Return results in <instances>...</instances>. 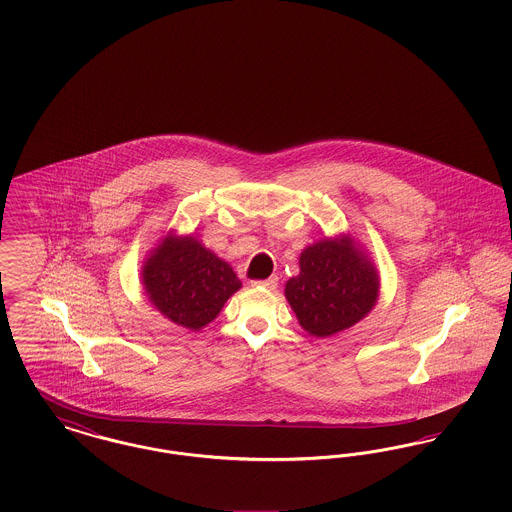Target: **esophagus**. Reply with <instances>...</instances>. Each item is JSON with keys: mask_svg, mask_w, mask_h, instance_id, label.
I'll return each mask as SVG.
<instances>
[{"mask_svg": "<svg viewBox=\"0 0 512 512\" xmlns=\"http://www.w3.org/2000/svg\"><path fill=\"white\" fill-rule=\"evenodd\" d=\"M251 284H253V286H261V288H267V290H276V286H278V276H270L267 280H253Z\"/></svg>", "mask_w": 512, "mask_h": 512, "instance_id": "1", "label": "esophagus"}]
</instances>
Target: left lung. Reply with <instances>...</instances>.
Instances as JSON below:
<instances>
[{"label": "left lung", "instance_id": "8db88e82", "mask_svg": "<svg viewBox=\"0 0 512 512\" xmlns=\"http://www.w3.org/2000/svg\"><path fill=\"white\" fill-rule=\"evenodd\" d=\"M284 293L301 328L315 338H328L374 309L380 272L351 234H340L301 251L299 274L286 282Z\"/></svg>", "mask_w": 512, "mask_h": 512}]
</instances>
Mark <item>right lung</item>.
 Returning <instances> with one entry per match:
<instances>
[{
  "instance_id": "obj_1",
  "label": "right lung",
  "mask_w": 512,
  "mask_h": 512,
  "mask_svg": "<svg viewBox=\"0 0 512 512\" xmlns=\"http://www.w3.org/2000/svg\"><path fill=\"white\" fill-rule=\"evenodd\" d=\"M147 301L174 324L201 330L219 317L224 303L242 288L240 278L194 234L172 230L159 240L142 265Z\"/></svg>"
}]
</instances>
